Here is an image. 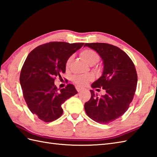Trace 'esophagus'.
<instances>
[{"label": "esophagus", "mask_w": 157, "mask_h": 157, "mask_svg": "<svg viewBox=\"0 0 157 157\" xmlns=\"http://www.w3.org/2000/svg\"><path fill=\"white\" fill-rule=\"evenodd\" d=\"M76 89L78 92H81V91H82L83 89H84V88H82V87H81V86H76Z\"/></svg>", "instance_id": "esophagus-1"}]
</instances>
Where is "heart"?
<instances>
[{
  "label": "heart",
  "instance_id": "obj_1",
  "mask_svg": "<svg viewBox=\"0 0 157 157\" xmlns=\"http://www.w3.org/2000/svg\"><path fill=\"white\" fill-rule=\"evenodd\" d=\"M81 56L84 59V60L89 64L90 66L95 65L99 60V56L98 54L90 49H85L81 51ZM72 60V56L70 57L67 61L66 66L68 67L70 64ZM93 77L90 75H75L72 77V81L75 83L79 86H85L89 81H91Z\"/></svg>",
  "mask_w": 157,
  "mask_h": 157
}]
</instances>
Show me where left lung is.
<instances>
[{
	"label": "left lung",
	"instance_id": "left-lung-1",
	"mask_svg": "<svg viewBox=\"0 0 157 157\" xmlns=\"http://www.w3.org/2000/svg\"><path fill=\"white\" fill-rule=\"evenodd\" d=\"M85 46L96 51L102 59V75L91 87L97 90L101 88L105 94L98 97L90 90L91 97L85 103V109L90 119L106 124L128 110L136 89V71L130 57L119 48L105 43L85 44Z\"/></svg>",
	"mask_w": 157,
	"mask_h": 157
}]
</instances>
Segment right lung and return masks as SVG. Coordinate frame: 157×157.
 I'll list each match as a JSON object with an SVG mask.
<instances>
[{"instance_id":"obj_1","label":"right lung","mask_w":157,"mask_h":157,"mask_svg":"<svg viewBox=\"0 0 157 157\" xmlns=\"http://www.w3.org/2000/svg\"><path fill=\"white\" fill-rule=\"evenodd\" d=\"M83 45L54 41L37 46L27 56L21 71L20 84L31 112L41 120H57L63 113L62 104L78 93L72 84L58 90L54 78L65 72L67 60Z\"/></svg>"}]
</instances>
